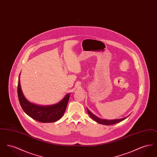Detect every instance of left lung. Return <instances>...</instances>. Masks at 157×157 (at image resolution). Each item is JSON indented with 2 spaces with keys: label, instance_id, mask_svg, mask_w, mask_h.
Wrapping results in <instances>:
<instances>
[{
  "label": "left lung",
  "instance_id": "left-lung-1",
  "mask_svg": "<svg viewBox=\"0 0 157 157\" xmlns=\"http://www.w3.org/2000/svg\"><path fill=\"white\" fill-rule=\"evenodd\" d=\"M87 111L88 112V114L90 116V117L93 120H94L95 121H96L98 123L102 124V125H113L117 123H118L121 121H122L123 120H125L127 118H128V116H129V115L125 117V118H121V119H117V120H104V119H101L99 118V117H97L96 115H95L94 113H92V112L90 111V110L87 108Z\"/></svg>",
  "mask_w": 157,
  "mask_h": 157
}]
</instances>
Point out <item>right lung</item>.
<instances>
[{"label": "right lung", "instance_id": "right-lung-1", "mask_svg": "<svg viewBox=\"0 0 157 157\" xmlns=\"http://www.w3.org/2000/svg\"><path fill=\"white\" fill-rule=\"evenodd\" d=\"M20 75L17 85V95L21 106L28 116L40 122H54L60 119L64 114L67 106L71 94H67L58 103L51 105H38L29 101L23 94Z\"/></svg>", "mask_w": 157, "mask_h": 157}]
</instances>
